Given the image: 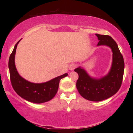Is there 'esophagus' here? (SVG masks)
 Segmentation results:
<instances>
[{
    "label": "esophagus",
    "instance_id": "1",
    "mask_svg": "<svg viewBox=\"0 0 133 133\" xmlns=\"http://www.w3.org/2000/svg\"><path fill=\"white\" fill-rule=\"evenodd\" d=\"M76 67V64H75V63H73V64H70V66H69V69L70 70H73L74 69H75V68Z\"/></svg>",
    "mask_w": 133,
    "mask_h": 133
}]
</instances>
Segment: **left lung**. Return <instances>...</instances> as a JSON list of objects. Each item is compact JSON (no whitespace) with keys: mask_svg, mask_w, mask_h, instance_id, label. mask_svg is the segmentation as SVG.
<instances>
[{"mask_svg":"<svg viewBox=\"0 0 133 133\" xmlns=\"http://www.w3.org/2000/svg\"><path fill=\"white\" fill-rule=\"evenodd\" d=\"M96 35L99 40L97 46L104 45L111 49L112 62L109 73L100 78H94L81 67L75 69V71L78 75L76 87L80 95L86 100L100 102L112 96L120 89L123 78L124 62L117 44L111 37Z\"/></svg>","mask_w":133,"mask_h":133,"instance_id":"left-lung-1","label":"left lung"}]
</instances>
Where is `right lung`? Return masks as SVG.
<instances>
[{"mask_svg":"<svg viewBox=\"0 0 133 133\" xmlns=\"http://www.w3.org/2000/svg\"><path fill=\"white\" fill-rule=\"evenodd\" d=\"M21 40L16 44L9 59L10 82L13 88L18 95L28 102L40 104L50 101L57 93L60 80L68 74L65 73L42 83H31L22 77L18 73L15 63L16 50Z\"/></svg>","mask_w":133,"mask_h":133,"instance_id":"add662e5","label":"right lung"}]
</instances>
